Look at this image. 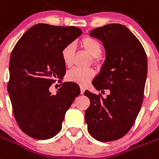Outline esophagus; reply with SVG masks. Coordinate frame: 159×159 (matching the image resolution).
<instances>
[{
    "instance_id": "1",
    "label": "esophagus",
    "mask_w": 159,
    "mask_h": 159,
    "mask_svg": "<svg viewBox=\"0 0 159 159\" xmlns=\"http://www.w3.org/2000/svg\"><path fill=\"white\" fill-rule=\"evenodd\" d=\"M85 87H83V86H81V94H83L84 92H85Z\"/></svg>"
}]
</instances>
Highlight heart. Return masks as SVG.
I'll use <instances>...</instances> for the list:
<instances>
[{
	"mask_svg": "<svg viewBox=\"0 0 159 159\" xmlns=\"http://www.w3.org/2000/svg\"><path fill=\"white\" fill-rule=\"evenodd\" d=\"M81 44L83 45L88 53L91 56L98 58L102 54V46L100 41L96 38L87 37L81 41ZM74 53H75V46L74 43H70L66 45L61 50V58L63 62L66 66H70L73 63ZM94 73L90 69H81L73 68L69 70L66 74V78L70 81L76 82L80 85H86V84L93 78Z\"/></svg>",
	"mask_w": 159,
	"mask_h": 159,
	"instance_id": "1",
	"label": "heart"
}]
</instances>
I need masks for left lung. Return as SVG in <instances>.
Segmentation results:
<instances>
[{
  "instance_id": "1",
  "label": "left lung",
  "mask_w": 159,
  "mask_h": 159,
  "mask_svg": "<svg viewBox=\"0 0 159 159\" xmlns=\"http://www.w3.org/2000/svg\"><path fill=\"white\" fill-rule=\"evenodd\" d=\"M89 36L100 40L106 60L92 81L95 89H110L106 98L85 90L90 100L85 120L92 137L101 142L122 138L130 129L143 104L147 75L146 52L125 26L109 24L93 30Z\"/></svg>"
}]
</instances>
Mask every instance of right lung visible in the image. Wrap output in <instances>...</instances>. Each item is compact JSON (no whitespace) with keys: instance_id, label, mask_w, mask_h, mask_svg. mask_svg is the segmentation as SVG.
<instances>
[{"instance_id":"add662e5","label":"right lung","mask_w":159,"mask_h":159,"mask_svg":"<svg viewBox=\"0 0 159 159\" xmlns=\"http://www.w3.org/2000/svg\"><path fill=\"white\" fill-rule=\"evenodd\" d=\"M81 34L74 26L37 24L22 35L12 51L8 92L15 119L30 137H54L61 129L66 111L81 93L71 81L61 82L55 94L49 90L55 79H62L66 74L61 50Z\"/></svg>"}]
</instances>
